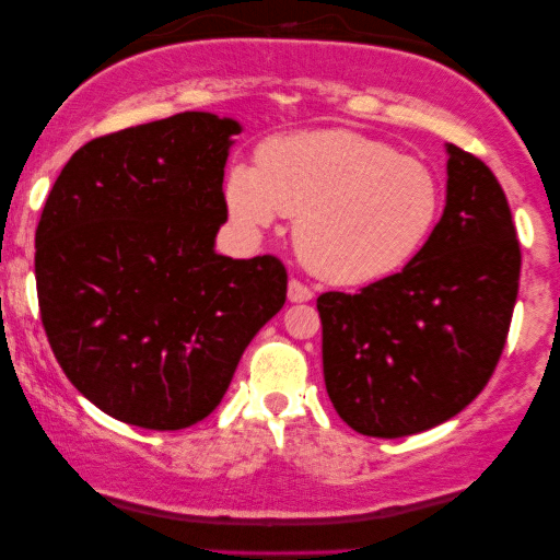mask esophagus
I'll return each instance as SVG.
<instances>
[{"label": "esophagus", "instance_id": "esophagus-1", "mask_svg": "<svg viewBox=\"0 0 560 560\" xmlns=\"http://www.w3.org/2000/svg\"><path fill=\"white\" fill-rule=\"evenodd\" d=\"M313 298V290L308 285H303L301 280H290L288 282V301L290 303H305Z\"/></svg>", "mask_w": 560, "mask_h": 560}]
</instances>
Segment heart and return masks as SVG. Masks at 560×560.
<instances>
[{"label": "heart", "instance_id": "1", "mask_svg": "<svg viewBox=\"0 0 560 560\" xmlns=\"http://www.w3.org/2000/svg\"><path fill=\"white\" fill-rule=\"evenodd\" d=\"M236 224L262 232L295 219L301 262L336 285H362L410 262L431 236L443 206L435 173L393 144L351 129L272 137L257 165L226 178Z\"/></svg>", "mask_w": 560, "mask_h": 560}]
</instances>
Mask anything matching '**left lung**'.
<instances>
[{"label": "left lung", "mask_w": 560, "mask_h": 560, "mask_svg": "<svg viewBox=\"0 0 560 560\" xmlns=\"http://www.w3.org/2000/svg\"><path fill=\"white\" fill-rule=\"evenodd\" d=\"M520 242L494 173L448 144L446 209L400 272L318 295L324 380L347 425L400 439L462 412L508 341Z\"/></svg>", "instance_id": "obj_1"}]
</instances>
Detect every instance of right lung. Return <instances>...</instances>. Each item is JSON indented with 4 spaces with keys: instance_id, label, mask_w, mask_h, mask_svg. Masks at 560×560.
<instances>
[{
    "instance_id": "1",
    "label": "right lung",
    "mask_w": 560,
    "mask_h": 560,
    "mask_svg": "<svg viewBox=\"0 0 560 560\" xmlns=\"http://www.w3.org/2000/svg\"><path fill=\"white\" fill-rule=\"evenodd\" d=\"M232 135L234 119L183 112L96 137L43 206L45 336L71 385L121 423L180 431L203 420L285 305L278 257L213 252Z\"/></svg>"
}]
</instances>
